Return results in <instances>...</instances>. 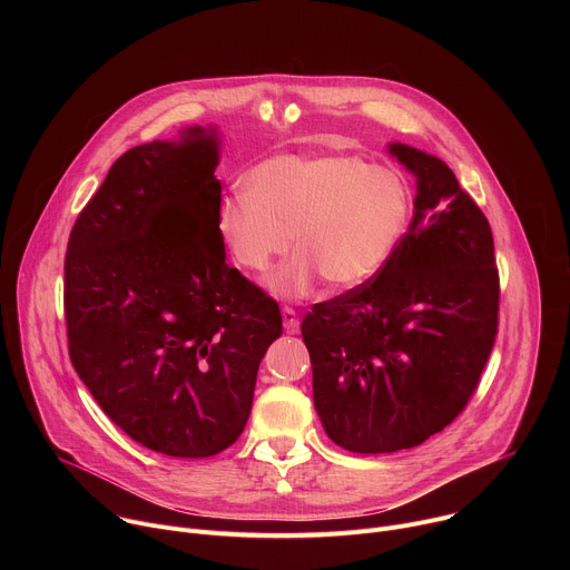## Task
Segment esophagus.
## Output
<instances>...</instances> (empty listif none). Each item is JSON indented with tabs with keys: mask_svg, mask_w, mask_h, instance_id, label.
<instances>
[{
	"mask_svg": "<svg viewBox=\"0 0 570 570\" xmlns=\"http://www.w3.org/2000/svg\"><path fill=\"white\" fill-rule=\"evenodd\" d=\"M282 317H284V327H286V332H297V327H299V317H297L295 308L284 306V308H282Z\"/></svg>",
	"mask_w": 570,
	"mask_h": 570,
	"instance_id": "obj_1",
	"label": "esophagus"
}]
</instances>
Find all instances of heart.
Here are the masks:
<instances>
[{
  "label": "heart",
  "mask_w": 570,
  "mask_h": 570,
  "mask_svg": "<svg viewBox=\"0 0 570 570\" xmlns=\"http://www.w3.org/2000/svg\"><path fill=\"white\" fill-rule=\"evenodd\" d=\"M413 218V189L392 167L356 155H275L248 174V191L220 198L216 227L232 259L271 277L273 293L302 297L320 277L332 288L372 279L396 253Z\"/></svg>",
  "instance_id": "heart-1"
}]
</instances>
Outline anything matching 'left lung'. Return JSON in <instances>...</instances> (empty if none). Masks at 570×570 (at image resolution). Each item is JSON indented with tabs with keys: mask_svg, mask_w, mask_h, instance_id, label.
<instances>
[{
	"mask_svg": "<svg viewBox=\"0 0 570 570\" xmlns=\"http://www.w3.org/2000/svg\"><path fill=\"white\" fill-rule=\"evenodd\" d=\"M387 148L417 178L411 227L372 279L302 320L315 411L352 453L413 449L449 426L499 334L490 223L442 159Z\"/></svg>",
	"mask_w": 570,
	"mask_h": 570,
	"instance_id": "8db88e82",
	"label": "left lung"
}]
</instances>
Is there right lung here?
<instances>
[{"instance_id":"add662e5","label":"right lung","mask_w":570,"mask_h":570,"mask_svg":"<svg viewBox=\"0 0 570 570\" xmlns=\"http://www.w3.org/2000/svg\"><path fill=\"white\" fill-rule=\"evenodd\" d=\"M218 137L126 150L78 214L65 255L69 358L141 446L209 458L236 442L282 313L225 264Z\"/></svg>"}]
</instances>
